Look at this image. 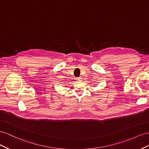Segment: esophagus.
Segmentation results:
<instances>
[{"label": "esophagus", "instance_id": "1", "mask_svg": "<svg viewBox=\"0 0 149 149\" xmlns=\"http://www.w3.org/2000/svg\"><path fill=\"white\" fill-rule=\"evenodd\" d=\"M81 79H82L81 77H77V80H81Z\"/></svg>", "mask_w": 149, "mask_h": 149}]
</instances>
